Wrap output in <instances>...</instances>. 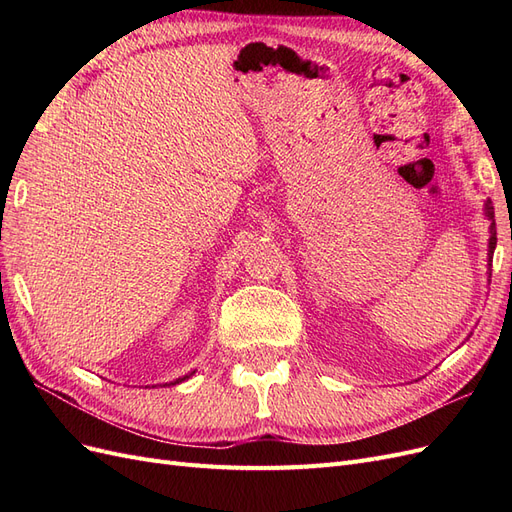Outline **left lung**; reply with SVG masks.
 Segmentation results:
<instances>
[{
	"instance_id": "left-lung-1",
	"label": "left lung",
	"mask_w": 512,
	"mask_h": 512,
	"mask_svg": "<svg viewBox=\"0 0 512 512\" xmlns=\"http://www.w3.org/2000/svg\"><path fill=\"white\" fill-rule=\"evenodd\" d=\"M487 209V218L491 220V237H489V262L493 260V250H495V243H498V239H495V220H493V207L487 203L485 205Z\"/></svg>"
}]
</instances>
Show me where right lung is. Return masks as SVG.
<instances>
[{"label":"right lung","mask_w":512,"mask_h":512,"mask_svg":"<svg viewBox=\"0 0 512 512\" xmlns=\"http://www.w3.org/2000/svg\"><path fill=\"white\" fill-rule=\"evenodd\" d=\"M185 378H188V376H185ZM183 380V378H181ZM181 380H177V382H181ZM177 382H170V384H177Z\"/></svg>","instance_id":"1"}]
</instances>
